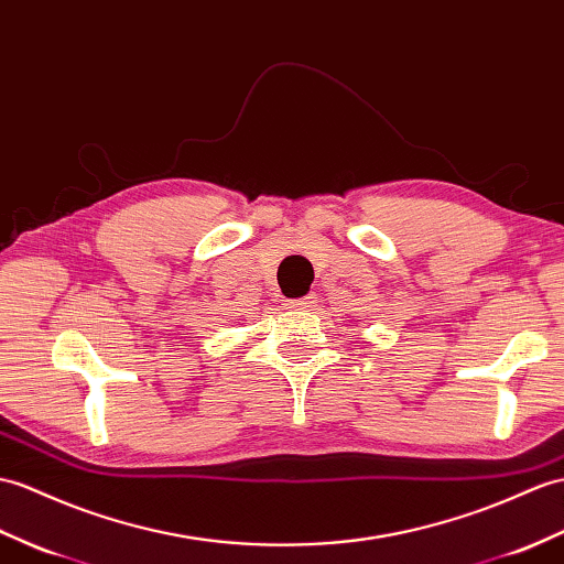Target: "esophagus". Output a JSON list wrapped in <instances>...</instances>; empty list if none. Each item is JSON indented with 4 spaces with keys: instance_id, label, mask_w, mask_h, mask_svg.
<instances>
[{
    "instance_id": "34e87169",
    "label": "esophagus",
    "mask_w": 564,
    "mask_h": 564,
    "mask_svg": "<svg viewBox=\"0 0 564 564\" xmlns=\"http://www.w3.org/2000/svg\"><path fill=\"white\" fill-rule=\"evenodd\" d=\"M285 305L293 307V310H312L314 305H317V295L307 293L303 297H291V300H285Z\"/></svg>"
}]
</instances>
